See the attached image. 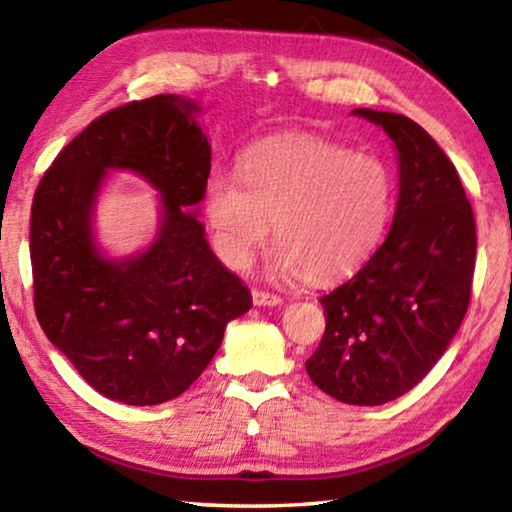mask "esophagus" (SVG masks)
Listing matches in <instances>:
<instances>
[{
	"label": "esophagus",
	"mask_w": 512,
	"mask_h": 512,
	"mask_svg": "<svg viewBox=\"0 0 512 512\" xmlns=\"http://www.w3.org/2000/svg\"><path fill=\"white\" fill-rule=\"evenodd\" d=\"M250 296H253V302L257 307H275V305H280V302H282V298L277 296V293L264 291V289H253V291H250Z\"/></svg>",
	"instance_id": "esophagus-1"
}]
</instances>
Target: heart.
<instances>
[{
	"instance_id": "b5f03b06",
	"label": "heart",
	"mask_w": 512,
	"mask_h": 512,
	"mask_svg": "<svg viewBox=\"0 0 512 512\" xmlns=\"http://www.w3.org/2000/svg\"><path fill=\"white\" fill-rule=\"evenodd\" d=\"M203 205L228 266H250L275 221L277 268L323 284L375 253L393 214L395 173L379 155L325 137H268L241 153L239 176L210 171Z\"/></svg>"
}]
</instances>
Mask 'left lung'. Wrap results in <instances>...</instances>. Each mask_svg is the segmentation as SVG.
I'll return each instance as SVG.
<instances>
[{
	"label": "left lung",
	"instance_id": "obj_1",
	"mask_svg": "<svg viewBox=\"0 0 512 512\" xmlns=\"http://www.w3.org/2000/svg\"><path fill=\"white\" fill-rule=\"evenodd\" d=\"M400 153L391 232L348 282L320 298L325 334L307 375L334 400L386 404L443 357L470 307L476 225L452 160L413 119L357 108Z\"/></svg>",
	"mask_w": 512,
	"mask_h": 512
}]
</instances>
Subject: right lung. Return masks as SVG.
Instances as JSON below:
<instances>
[{
  "instance_id": "right-lung-1",
  "label": "right lung",
  "mask_w": 512,
  "mask_h": 512,
  "mask_svg": "<svg viewBox=\"0 0 512 512\" xmlns=\"http://www.w3.org/2000/svg\"><path fill=\"white\" fill-rule=\"evenodd\" d=\"M198 106L178 94L103 112L56 155L31 205L33 307L47 339L115 402L151 406L185 393L212 361L250 291L205 241L192 212L212 151ZM106 168L140 172L163 194L159 239L110 263L93 248L89 214Z\"/></svg>"
}]
</instances>
